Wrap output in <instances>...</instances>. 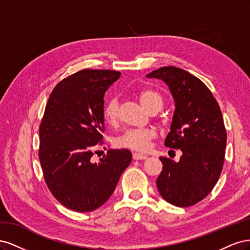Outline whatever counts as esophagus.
I'll list each match as a JSON object with an SVG mask.
<instances>
[{"instance_id":"esophagus-1","label":"esophagus","mask_w":250,"mask_h":250,"mask_svg":"<svg viewBox=\"0 0 250 250\" xmlns=\"http://www.w3.org/2000/svg\"><path fill=\"white\" fill-rule=\"evenodd\" d=\"M147 155H144L141 153H133L132 154V158L135 161H142V160H147Z\"/></svg>"}]
</instances>
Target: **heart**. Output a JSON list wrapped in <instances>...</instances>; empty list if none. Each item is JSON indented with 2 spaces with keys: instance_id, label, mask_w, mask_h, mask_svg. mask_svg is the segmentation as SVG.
Returning <instances> with one entry per match:
<instances>
[{
  "instance_id": "1",
  "label": "heart",
  "mask_w": 250,
  "mask_h": 250,
  "mask_svg": "<svg viewBox=\"0 0 250 250\" xmlns=\"http://www.w3.org/2000/svg\"><path fill=\"white\" fill-rule=\"evenodd\" d=\"M140 101L148 111L154 107L162 108L163 98L157 92L144 89L139 95ZM119 99L115 96L107 100L103 107V117L109 124H115L119 117ZM157 137V131L153 127L131 128L121 133L115 140V146L145 152L149 150L151 143Z\"/></svg>"
}]
</instances>
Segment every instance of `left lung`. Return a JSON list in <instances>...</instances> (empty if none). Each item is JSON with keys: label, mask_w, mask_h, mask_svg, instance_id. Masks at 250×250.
<instances>
[{"label": "left lung", "mask_w": 250, "mask_h": 250, "mask_svg": "<svg viewBox=\"0 0 250 250\" xmlns=\"http://www.w3.org/2000/svg\"><path fill=\"white\" fill-rule=\"evenodd\" d=\"M147 78L162 79L171 90L175 110L165 146L183 152L177 163L160 157L158 192L173 206H194L211 192L223 168L226 129L222 112L208 86L183 69L163 66Z\"/></svg>", "instance_id": "left-lung-1"}]
</instances>
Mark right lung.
Masks as SVG:
<instances>
[{"instance_id": "obj_1", "label": "right lung", "mask_w": 250, "mask_h": 250, "mask_svg": "<svg viewBox=\"0 0 250 250\" xmlns=\"http://www.w3.org/2000/svg\"><path fill=\"white\" fill-rule=\"evenodd\" d=\"M120 76L118 71L81 70L58 83L44 109L39 150L44 181L62 206L79 213L103 206L131 163L127 149L92 160L96 145L103 144L104 94Z\"/></svg>"}]
</instances>
